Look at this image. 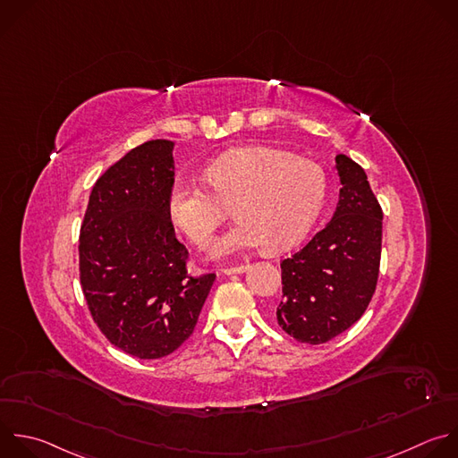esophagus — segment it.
Segmentation results:
<instances>
[{"mask_svg":"<svg viewBox=\"0 0 458 458\" xmlns=\"http://www.w3.org/2000/svg\"><path fill=\"white\" fill-rule=\"evenodd\" d=\"M250 266L248 264H241V266H232V267H225L223 273L225 275H235V273H244Z\"/></svg>","mask_w":458,"mask_h":458,"instance_id":"esophagus-1","label":"esophagus"}]
</instances>
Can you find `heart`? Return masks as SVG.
I'll list each match as a JSON object with an SVG mask.
<instances>
[{
  "label": "heart",
  "instance_id": "obj_1",
  "mask_svg": "<svg viewBox=\"0 0 458 458\" xmlns=\"http://www.w3.org/2000/svg\"><path fill=\"white\" fill-rule=\"evenodd\" d=\"M203 178L214 195L178 180L169 189L167 212L194 244L205 248L225 219V205H233L239 221L214 242L217 257L264 244L275 251L294 246L317 221L327 196L320 165L269 147L228 150L205 167Z\"/></svg>",
  "mask_w": 458,
  "mask_h": 458
}]
</instances>
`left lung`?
Wrapping results in <instances>:
<instances>
[{"mask_svg": "<svg viewBox=\"0 0 458 458\" xmlns=\"http://www.w3.org/2000/svg\"><path fill=\"white\" fill-rule=\"evenodd\" d=\"M342 189L333 219L284 259L278 326L301 344H326L356 324L376 291L383 210L365 171L336 157Z\"/></svg>", "mask_w": 458, "mask_h": 458, "instance_id": "8db88e82", "label": "left lung"}]
</instances>
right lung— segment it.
<instances>
[{
  "instance_id": "right-lung-1",
  "label": "right lung",
  "mask_w": 458,
  "mask_h": 458,
  "mask_svg": "<svg viewBox=\"0 0 458 458\" xmlns=\"http://www.w3.org/2000/svg\"><path fill=\"white\" fill-rule=\"evenodd\" d=\"M174 143L148 140L95 183L79 239L89 313L120 351L158 360L191 338L216 273L189 275L167 212Z\"/></svg>"
}]
</instances>
